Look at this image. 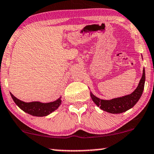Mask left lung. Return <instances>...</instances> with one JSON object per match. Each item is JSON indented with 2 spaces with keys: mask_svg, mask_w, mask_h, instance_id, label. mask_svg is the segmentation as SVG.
<instances>
[{
  "mask_svg": "<svg viewBox=\"0 0 154 154\" xmlns=\"http://www.w3.org/2000/svg\"><path fill=\"white\" fill-rule=\"evenodd\" d=\"M145 80V69L143 68L142 77L139 81L138 86L131 94L110 99V100H104V99H99L94 95L91 92L90 93V94H91V97L94 102L97 106H99V108L102 109L103 111L107 112L112 114L122 113L128 109H131L138 102L140 97H141L143 91Z\"/></svg>",
  "mask_w": 154,
  "mask_h": 154,
  "instance_id": "1",
  "label": "left lung"
}]
</instances>
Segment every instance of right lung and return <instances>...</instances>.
I'll list each match as a JSON object with an SVG mask.
<instances>
[{
  "label": "right lung",
  "instance_id": "1",
  "mask_svg": "<svg viewBox=\"0 0 154 154\" xmlns=\"http://www.w3.org/2000/svg\"><path fill=\"white\" fill-rule=\"evenodd\" d=\"M10 94L14 102L20 109L32 116L36 117H45L50 115L52 112L57 109L62 102L60 99L61 97L56 99L54 102L48 103H42L40 102H24L14 97L11 93H10Z\"/></svg>",
  "mask_w": 154,
  "mask_h": 154
}]
</instances>
